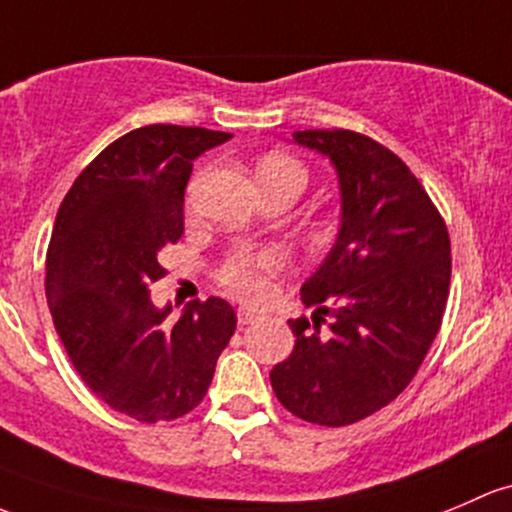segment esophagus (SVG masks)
Wrapping results in <instances>:
<instances>
[{"label":"esophagus","instance_id":"1","mask_svg":"<svg viewBox=\"0 0 512 512\" xmlns=\"http://www.w3.org/2000/svg\"><path fill=\"white\" fill-rule=\"evenodd\" d=\"M255 319H260V314H257L255 309H247V306H240L238 309V326H247L252 324Z\"/></svg>","mask_w":512,"mask_h":512}]
</instances>
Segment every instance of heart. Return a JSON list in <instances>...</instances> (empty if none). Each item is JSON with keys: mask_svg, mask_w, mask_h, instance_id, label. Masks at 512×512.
<instances>
[{"mask_svg": "<svg viewBox=\"0 0 512 512\" xmlns=\"http://www.w3.org/2000/svg\"><path fill=\"white\" fill-rule=\"evenodd\" d=\"M257 179L272 181V184H294L299 191L306 188V169L297 159L284 157V154H272L257 169ZM284 257L277 250L262 252H238L230 257L220 270V282L235 294V297L247 301H260L270 294L272 277L282 270Z\"/></svg>", "mask_w": 512, "mask_h": 512, "instance_id": "heart-1", "label": "heart"}]
</instances>
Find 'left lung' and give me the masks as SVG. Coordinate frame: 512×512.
<instances>
[{
    "label": "left lung",
    "mask_w": 512,
    "mask_h": 512,
    "mask_svg": "<svg viewBox=\"0 0 512 512\" xmlns=\"http://www.w3.org/2000/svg\"><path fill=\"white\" fill-rule=\"evenodd\" d=\"M294 142L324 154L341 186V228L301 284L309 319L289 321L294 351L272 368L277 400L321 427L390 405L437 338L451 279L444 218L390 149L351 129H304ZM324 315L332 316L326 332Z\"/></svg>",
    "instance_id": "obj_1"
}]
</instances>
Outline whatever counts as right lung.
I'll return each instance as SVG.
<instances>
[{
  "label": "right lung",
  "instance_id": "add662e5",
  "mask_svg": "<svg viewBox=\"0 0 512 512\" xmlns=\"http://www.w3.org/2000/svg\"><path fill=\"white\" fill-rule=\"evenodd\" d=\"M233 134L149 125L90 161L58 208L46 255L53 326L85 385L137 422L184 417L206 397L235 333L233 306L191 301L176 321L152 304L159 252L184 235L193 161Z\"/></svg>",
  "mask_w": 512,
  "mask_h": 512
}]
</instances>
